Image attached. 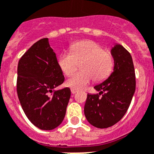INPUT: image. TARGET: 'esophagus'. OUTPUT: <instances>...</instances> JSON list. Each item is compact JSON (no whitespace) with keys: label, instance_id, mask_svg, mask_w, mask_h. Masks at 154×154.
Here are the masks:
<instances>
[{"label":"esophagus","instance_id":"34e87169","mask_svg":"<svg viewBox=\"0 0 154 154\" xmlns=\"http://www.w3.org/2000/svg\"><path fill=\"white\" fill-rule=\"evenodd\" d=\"M71 92H72V94H76L78 91H76V90H75V89H71Z\"/></svg>","mask_w":154,"mask_h":154}]
</instances>
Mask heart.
I'll return each mask as SVG.
<instances>
[{
	"instance_id": "1",
	"label": "heart",
	"mask_w": 154,
	"mask_h": 154,
	"mask_svg": "<svg viewBox=\"0 0 154 154\" xmlns=\"http://www.w3.org/2000/svg\"><path fill=\"white\" fill-rule=\"evenodd\" d=\"M79 64L80 71L66 81L72 89H83L92 79L101 82L113 69V56L93 41H82L71 47V53H63L58 59V65L63 73L71 75Z\"/></svg>"
}]
</instances>
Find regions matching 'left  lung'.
Instances as JSON below:
<instances>
[{
	"label": "left lung",
	"mask_w": 154,
	"mask_h": 154,
	"mask_svg": "<svg viewBox=\"0 0 154 154\" xmlns=\"http://www.w3.org/2000/svg\"><path fill=\"white\" fill-rule=\"evenodd\" d=\"M113 72L94 88L98 94H87L84 113L87 121L97 128H107L121 120L135 91V73L130 53L121 45L111 49Z\"/></svg>",
	"instance_id": "1"
}]
</instances>
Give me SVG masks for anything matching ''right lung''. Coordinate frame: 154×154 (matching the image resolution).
<instances>
[{"instance_id": "obj_1", "label": "right lung", "mask_w": 154, "mask_h": 154, "mask_svg": "<svg viewBox=\"0 0 154 154\" xmlns=\"http://www.w3.org/2000/svg\"><path fill=\"white\" fill-rule=\"evenodd\" d=\"M17 74L18 97L28 120L42 130L58 127L65 116L71 91H54L64 77L49 39H40L24 53Z\"/></svg>"}]
</instances>
